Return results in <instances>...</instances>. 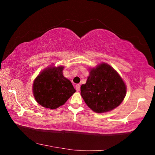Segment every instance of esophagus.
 <instances>
[{
	"label": "esophagus",
	"instance_id": "34e87169",
	"mask_svg": "<svg viewBox=\"0 0 155 155\" xmlns=\"http://www.w3.org/2000/svg\"><path fill=\"white\" fill-rule=\"evenodd\" d=\"M75 89L77 91L80 90V85H79V84H77V85H75Z\"/></svg>",
	"mask_w": 155,
	"mask_h": 155
}]
</instances>
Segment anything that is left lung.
I'll list each match as a JSON object with an SVG mask.
<instances>
[{"instance_id":"8db88e82","label":"left lung","mask_w":155,"mask_h":155,"mask_svg":"<svg viewBox=\"0 0 155 155\" xmlns=\"http://www.w3.org/2000/svg\"><path fill=\"white\" fill-rule=\"evenodd\" d=\"M127 88L122 78L109 65L101 64L90 70L87 82L81 87V95L96 113L108 112L124 100Z\"/></svg>"}]
</instances>
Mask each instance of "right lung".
I'll return each instance as SVG.
<instances>
[{
    "label": "right lung",
    "instance_id": "right-lung-1",
    "mask_svg": "<svg viewBox=\"0 0 155 155\" xmlns=\"http://www.w3.org/2000/svg\"><path fill=\"white\" fill-rule=\"evenodd\" d=\"M64 67H49L34 81L33 91L36 101L44 107L57 109L65 104L76 90L63 75Z\"/></svg>",
    "mask_w": 155,
    "mask_h": 155
}]
</instances>
